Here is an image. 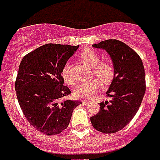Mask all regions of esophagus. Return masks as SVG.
Here are the masks:
<instances>
[{
    "instance_id": "34e87169",
    "label": "esophagus",
    "mask_w": 160,
    "mask_h": 160,
    "mask_svg": "<svg viewBox=\"0 0 160 160\" xmlns=\"http://www.w3.org/2000/svg\"><path fill=\"white\" fill-rule=\"evenodd\" d=\"M82 103H83L84 105H86V106H87V105H88L89 103H90V102H89L88 100H83V101H82Z\"/></svg>"
}]
</instances>
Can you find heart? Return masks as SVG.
Masks as SVG:
<instances>
[{"instance_id": "heart-1", "label": "heart", "mask_w": 160, "mask_h": 160, "mask_svg": "<svg viewBox=\"0 0 160 160\" xmlns=\"http://www.w3.org/2000/svg\"><path fill=\"white\" fill-rule=\"evenodd\" d=\"M79 58L88 67L92 68V72L105 84L110 83L115 75L114 68L110 62H100V56L92 48H85L82 51ZM69 65L66 64L62 69V78L68 85H73L74 80L70 76ZM101 82L97 78L79 83L74 88L73 94L76 98H90L100 88Z\"/></svg>"}]
</instances>
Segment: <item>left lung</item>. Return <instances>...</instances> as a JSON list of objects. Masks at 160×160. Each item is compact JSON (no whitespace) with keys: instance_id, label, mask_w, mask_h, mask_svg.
<instances>
[{"instance_id":"1","label":"left lung","mask_w":160,"mask_h":160,"mask_svg":"<svg viewBox=\"0 0 160 160\" xmlns=\"http://www.w3.org/2000/svg\"><path fill=\"white\" fill-rule=\"evenodd\" d=\"M107 51L115 70L107 92L109 101L100 103V112L91 117L93 127L102 133L121 131L133 119L145 92V73L142 60L127 44L107 39L92 45Z\"/></svg>"}]
</instances>
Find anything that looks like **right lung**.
Listing matches in <instances>:
<instances>
[{
    "instance_id": "1",
    "label": "right lung",
    "mask_w": 160,
    "mask_h": 160,
    "mask_svg": "<svg viewBox=\"0 0 160 160\" xmlns=\"http://www.w3.org/2000/svg\"><path fill=\"white\" fill-rule=\"evenodd\" d=\"M79 46L48 44L23 58L15 83L20 107L29 123L46 135L68 126L79 101L63 99L71 93L63 86L62 69Z\"/></svg>"
}]
</instances>
